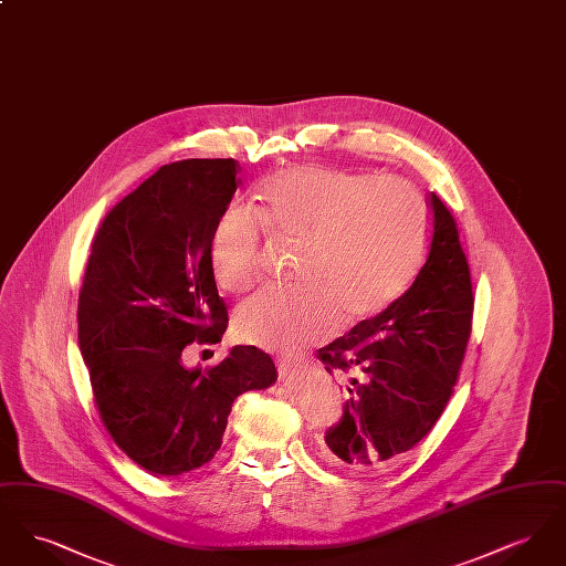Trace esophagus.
Returning a JSON list of instances; mask_svg holds the SVG:
<instances>
[{
    "instance_id": "obj_1",
    "label": "esophagus",
    "mask_w": 566,
    "mask_h": 566,
    "mask_svg": "<svg viewBox=\"0 0 566 566\" xmlns=\"http://www.w3.org/2000/svg\"><path fill=\"white\" fill-rule=\"evenodd\" d=\"M296 367H298V365H296L295 360H286V358H280V360H277V371H280V376L282 377L295 374Z\"/></svg>"
}]
</instances>
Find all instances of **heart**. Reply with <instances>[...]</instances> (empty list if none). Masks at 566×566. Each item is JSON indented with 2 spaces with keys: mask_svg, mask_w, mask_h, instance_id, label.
<instances>
[{
  "mask_svg": "<svg viewBox=\"0 0 566 566\" xmlns=\"http://www.w3.org/2000/svg\"><path fill=\"white\" fill-rule=\"evenodd\" d=\"M254 210L270 238L298 245L295 291L250 296L235 314L238 337L268 350H298L335 323L346 331L376 318L403 295L422 261L424 201L392 176L296 165L271 176ZM258 221L233 206L216 222L212 271L227 293H243L259 280Z\"/></svg>",
  "mask_w": 566,
  "mask_h": 566,
  "instance_id": "b5f03b06",
  "label": "heart"
}]
</instances>
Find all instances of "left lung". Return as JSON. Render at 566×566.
I'll use <instances>...</instances> for the list:
<instances>
[{"label": "left lung", "instance_id": "obj_1", "mask_svg": "<svg viewBox=\"0 0 566 566\" xmlns=\"http://www.w3.org/2000/svg\"><path fill=\"white\" fill-rule=\"evenodd\" d=\"M429 256L386 312L318 350L326 371L350 377L342 420L324 434L326 458L377 473L427 437L454 392L471 335L473 289L454 216L431 192Z\"/></svg>", "mask_w": 566, "mask_h": 566}]
</instances>
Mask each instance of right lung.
I'll return each mask as SVG.
<instances>
[{"instance_id": "right-lung-1", "label": "right lung", "mask_w": 566, "mask_h": 566, "mask_svg": "<svg viewBox=\"0 0 566 566\" xmlns=\"http://www.w3.org/2000/svg\"><path fill=\"white\" fill-rule=\"evenodd\" d=\"M240 169L233 159L163 165L109 210L91 245L78 346L95 405L116 446L157 475L212 460L233 401L277 379L254 346H235L203 371L180 358L227 328L210 250Z\"/></svg>"}]
</instances>
